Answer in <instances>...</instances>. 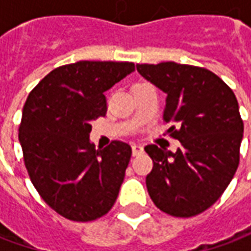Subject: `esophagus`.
Instances as JSON below:
<instances>
[{"instance_id":"obj_1","label":"esophagus","mask_w":251,"mask_h":251,"mask_svg":"<svg viewBox=\"0 0 251 251\" xmlns=\"http://www.w3.org/2000/svg\"><path fill=\"white\" fill-rule=\"evenodd\" d=\"M131 152H133V156H138L140 153L144 152V147L138 145V144H133L131 145Z\"/></svg>"}]
</instances>
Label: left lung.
Returning a JSON list of instances; mask_svg holds the SVG:
<instances>
[{"instance_id":"1","label":"left lung","mask_w":251,"mask_h":251,"mask_svg":"<svg viewBox=\"0 0 251 251\" xmlns=\"http://www.w3.org/2000/svg\"><path fill=\"white\" fill-rule=\"evenodd\" d=\"M137 71L167 94L164 120L174 124L171 136L181 142L175 153L145 147L153 160L149 196L165 214L198 215L221 198L237 172L243 137L237 98L201 67L167 62L137 64Z\"/></svg>"}]
</instances>
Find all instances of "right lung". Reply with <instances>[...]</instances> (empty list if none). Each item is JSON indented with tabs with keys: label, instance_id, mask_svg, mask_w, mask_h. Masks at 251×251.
Segmentation results:
<instances>
[{
	"label": "right lung",
	"instance_id": "right-lung-1",
	"mask_svg": "<svg viewBox=\"0 0 251 251\" xmlns=\"http://www.w3.org/2000/svg\"><path fill=\"white\" fill-rule=\"evenodd\" d=\"M134 71L129 62H77L55 68L23 109L19 140L32 184L57 214L94 221L114 205L130 161L129 144L90 141L91 122L107 111L104 91Z\"/></svg>",
	"mask_w": 251,
	"mask_h": 251
}]
</instances>
